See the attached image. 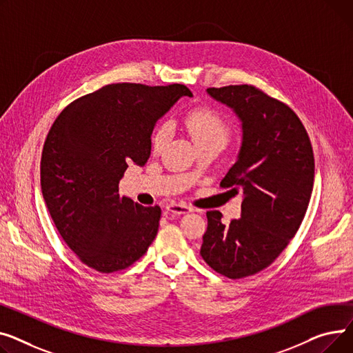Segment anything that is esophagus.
<instances>
[{
    "label": "esophagus",
    "instance_id": "1",
    "mask_svg": "<svg viewBox=\"0 0 353 353\" xmlns=\"http://www.w3.org/2000/svg\"><path fill=\"white\" fill-rule=\"evenodd\" d=\"M167 211L175 214V215H183V214H188L192 212L194 210L188 205H183V203H170L167 206Z\"/></svg>",
    "mask_w": 353,
    "mask_h": 353
}]
</instances>
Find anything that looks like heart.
Segmentation results:
<instances>
[{
    "label": "heart",
    "mask_w": 353,
    "mask_h": 353,
    "mask_svg": "<svg viewBox=\"0 0 353 353\" xmlns=\"http://www.w3.org/2000/svg\"><path fill=\"white\" fill-rule=\"evenodd\" d=\"M183 122L194 142L196 143V147L203 143H218L223 147L228 138H230V125H228L225 118L215 110L205 107L196 108L185 115ZM168 137L170 128L168 125L162 123V125L157 128L152 138L154 150L161 151Z\"/></svg>",
    "instance_id": "b5f03b06"
}]
</instances>
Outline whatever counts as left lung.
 <instances>
[{
  "instance_id": "8db88e82",
  "label": "left lung",
  "mask_w": 353,
  "mask_h": 353,
  "mask_svg": "<svg viewBox=\"0 0 353 353\" xmlns=\"http://www.w3.org/2000/svg\"><path fill=\"white\" fill-rule=\"evenodd\" d=\"M206 92L242 122L238 159L221 186L241 191L243 199L241 218L230 223H222L219 211L206 212L201 256L215 272L239 279L268 268L298 232L314 188V151L298 115L256 87Z\"/></svg>"
}]
</instances>
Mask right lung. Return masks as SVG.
<instances>
[{
  "instance_id": "right-lung-1",
  "label": "right lung",
  "mask_w": 353,
  "mask_h": 353,
  "mask_svg": "<svg viewBox=\"0 0 353 353\" xmlns=\"http://www.w3.org/2000/svg\"><path fill=\"white\" fill-rule=\"evenodd\" d=\"M183 95L181 84H110L72 101L54 121L41 155V191L62 239L90 268L122 271L157 236L161 208L119 196L128 163L151 155L157 121Z\"/></svg>"
}]
</instances>
